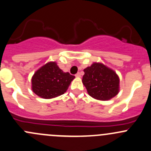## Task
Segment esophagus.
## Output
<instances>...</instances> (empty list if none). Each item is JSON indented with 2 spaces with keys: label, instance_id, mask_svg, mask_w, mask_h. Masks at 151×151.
I'll return each instance as SVG.
<instances>
[{
  "label": "esophagus",
  "instance_id": "1",
  "mask_svg": "<svg viewBox=\"0 0 151 151\" xmlns=\"http://www.w3.org/2000/svg\"><path fill=\"white\" fill-rule=\"evenodd\" d=\"M75 76H76V77H80V76H81V74H80V72H78V73H77V74H75Z\"/></svg>",
  "mask_w": 151,
  "mask_h": 151
}]
</instances>
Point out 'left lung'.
I'll use <instances>...</instances> for the list:
<instances>
[{
    "instance_id": "left-lung-1",
    "label": "left lung",
    "mask_w": 151,
    "mask_h": 151,
    "mask_svg": "<svg viewBox=\"0 0 151 151\" xmlns=\"http://www.w3.org/2000/svg\"><path fill=\"white\" fill-rule=\"evenodd\" d=\"M83 83L88 94L98 100H109L119 91V77L102 63H94L84 69Z\"/></svg>"
}]
</instances>
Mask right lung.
Instances as JSON below:
<instances>
[{"label":"right lung","instance_id":"1","mask_svg":"<svg viewBox=\"0 0 151 151\" xmlns=\"http://www.w3.org/2000/svg\"><path fill=\"white\" fill-rule=\"evenodd\" d=\"M68 72H63L55 62L41 67L32 77V90L43 99H52L62 95L74 79Z\"/></svg>","mask_w":151,"mask_h":151}]
</instances>
